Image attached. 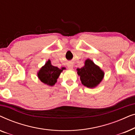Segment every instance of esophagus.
Here are the masks:
<instances>
[{"mask_svg": "<svg viewBox=\"0 0 135 135\" xmlns=\"http://www.w3.org/2000/svg\"><path fill=\"white\" fill-rule=\"evenodd\" d=\"M68 69H73V64L71 62H68Z\"/></svg>", "mask_w": 135, "mask_h": 135, "instance_id": "obj_1", "label": "esophagus"}]
</instances>
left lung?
Segmentation results:
<instances>
[{
	"instance_id": "8db88e82",
	"label": "left lung",
	"mask_w": 135,
	"mask_h": 135,
	"mask_svg": "<svg viewBox=\"0 0 135 135\" xmlns=\"http://www.w3.org/2000/svg\"><path fill=\"white\" fill-rule=\"evenodd\" d=\"M77 71L82 84L89 88L97 87L104 76V71L90 59L85 61L84 66Z\"/></svg>"
}]
</instances>
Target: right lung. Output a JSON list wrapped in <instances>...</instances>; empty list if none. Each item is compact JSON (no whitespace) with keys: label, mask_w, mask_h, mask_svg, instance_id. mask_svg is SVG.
<instances>
[{"label":"right lung","mask_w":135,"mask_h":135,"mask_svg":"<svg viewBox=\"0 0 135 135\" xmlns=\"http://www.w3.org/2000/svg\"><path fill=\"white\" fill-rule=\"evenodd\" d=\"M65 68L62 67L61 69L53 66L51 61L49 60L45 65L39 69L37 73V77L39 80L44 84L49 86H53L57 82L61 73Z\"/></svg>","instance_id":"1"}]
</instances>
